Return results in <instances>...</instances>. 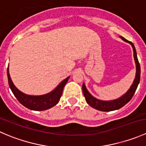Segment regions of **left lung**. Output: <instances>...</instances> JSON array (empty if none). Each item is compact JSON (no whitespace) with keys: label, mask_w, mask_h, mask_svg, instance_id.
Listing matches in <instances>:
<instances>
[{"label":"left lung","mask_w":146,"mask_h":146,"mask_svg":"<svg viewBox=\"0 0 146 146\" xmlns=\"http://www.w3.org/2000/svg\"><path fill=\"white\" fill-rule=\"evenodd\" d=\"M121 39L123 40L124 42H128L132 46V48L133 50V57H134L135 63H136V78H135L134 80H133V84L131 86L130 89L126 92L123 95H122L121 98H118L117 100H110V101H104L98 100L97 98H94L90 93L88 91L86 87H85V84H82V92H83L84 97L85 98L87 103L93 107L94 109L100 110V111H114V110H119V109L121 108L122 107L127 104L129 101L131 100L133 98V95H134L135 92H136L137 87H138V84L140 82V78H141V67H140V64L138 62V58H137V54L136 48H135L134 45L132 42H129V41L126 40V39L123 37V36H120Z\"/></svg>","instance_id":"8db88e82"}]
</instances>
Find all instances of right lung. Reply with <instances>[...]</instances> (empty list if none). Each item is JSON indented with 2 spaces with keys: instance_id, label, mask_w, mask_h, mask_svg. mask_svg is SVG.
<instances>
[{
  "instance_id": "1",
  "label": "right lung",
  "mask_w": 146,
  "mask_h": 146,
  "mask_svg": "<svg viewBox=\"0 0 146 146\" xmlns=\"http://www.w3.org/2000/svg\"><path fill=\"white\" fill-rule=\"evenodd\" d=\"M7 75H8L10 88L11 89L13 93L14 94L15 97L23 106L29 110H35V111H44L55 106L59 102L60 98L62 95L63 90H64L65 85L70 78H66L54 90L51 91L49 93L43 95H39V96H33V95H28L23 93L15 86L10 78L8 68L7 69Z\"/></svg>"
}]
</instances>
